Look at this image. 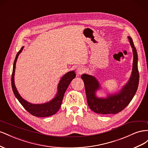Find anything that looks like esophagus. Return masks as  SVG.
I'll use <instances>...</instances> for the list:
<instances>
[{
    "mask_svg": "<svg viewBox=\"0 0 148 148\" xmlns=\"http://www.w3.org/2000/svg\"><path fill=\"white\" fill-rule=\"evenodd\" d=\"M76 71L77 74L81 75L85 72V69H84V67L83 66H79L77 68Z\"/></svg>",
    "mask_w": 148,
    "mask_h": 148,
    "instance_id": "34e87169",
    "label": "esophagus"
}]
</instances>
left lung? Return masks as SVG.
Masks as SVG:
<instances>
[{
  "instance_id": "left-lung-1",
  "label": "left lung",
  "mask_w": 148,
  "mask_h": 148,
  "mask_svg": "<svg viewBox=\"0 0 148 148\" xmlns=\"http://www.w3.org/2000/svg\"><path fill=\"white\" fill-rule=\"evenodd\" d=\"M133 54V68L128 81L121 89L113 94H107L106 97H98L97 92L101 89L100 82L94 76L87 74L81 75L86 93L88 107L95 113L107 115L116 114L127 106L136 94L139 84V71L138 68V54L133 40L128 36Z\"/></svg>"
}]
</instances>
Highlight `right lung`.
I'll list each match as a JSON object with an SVG mask.
<instances>
[{
	"instance_id": "add662e5",
	"label": "right lung",
	"mask_w": 148,
	"mask_h": 148,
	"mask_svg": "<svg viewBox=\"0 0 148 148\" xmlns=\"http://www.w3.org/2000/svg\"><path fill=\"white\" fill-rule=\"evenodd\" d=\"M23 48L24 46H22L21 49L16 54L14 62L13 71H12V90H13L15 97L18 99L19 102L22 104L25 109L29 113L32 114V115L38 117H46L53 115L60 110L61 106L63 97H64L65 92L67 90V87L69 86L72 80L75 77L76 75H75V72L74 71H71L63 75L58 83L57 93L55 97L52 100L49 101V102L40 104H34L27 102V100L23 99L19 94V93L15 87L14 81V75L16 60H17L19 54L22 51Z\"/></svg>"
}]
</instances>
